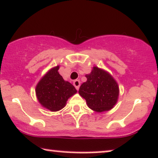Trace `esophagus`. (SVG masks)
Returning a JSON list of instances; mask_svg holds the SVG:
<instances>
[{
	"instance_id": "obj_1",
	"label": "esophagus",
	"mask_w": 158,
	"mask_h": 158,
	"mask_svg": "<svg viewBox=\"0 0 158 158\" xmlns=\"http://www.w3.org/2000/svg\"><path fill=\"white\" fill-rule=\"evenodd\" d=\"M73 85H74V86H75V87L76 88V89L78 90L79 89V87H80V86H81V82H80L79 80H75V81H74Z\"/></svg>"
}]
</instances>
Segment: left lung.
Masks as SVG:
<instances>
[{"instance_id":"1","label":"left lung","mask_w":158,"mask_h":158,"mask_svg":"<svg viewBox=\"0 0 158 158\" xmlns=\"http://www.w3.org/2000/svg\"><path fill=\"white\" fill-rule=\"evenodd\" d=\"M86 77V82L80 87L79 94L88 106L98 112L112 109L118 101L119 87L112 75L94 66Z\"/></svg>"}]
</instances>
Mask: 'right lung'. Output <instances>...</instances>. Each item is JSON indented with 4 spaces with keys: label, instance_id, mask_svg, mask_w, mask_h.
I'll return each instance as SVG.
<instances>
[{
    "label": "right lung",
    "instance_id": "add662e5",
    "mask_svg": "<svg viewBox=\"0 0 158 158\" xmlns=\"http://www.w3.org/2000/svg\"><path fill=\"white\" fill-rule=\"evenodd\" d=\"M58 69L57 66L49 70L39 81L35 89L40 104L52 112L64 108L69 98L77 92L72 83L64 81Z\"/></svg>",
    "mask_w": 158,
    "mask_h": 158
}]
</instances>
